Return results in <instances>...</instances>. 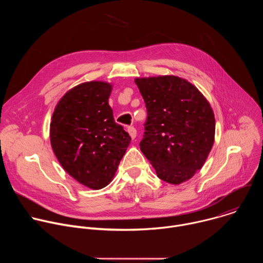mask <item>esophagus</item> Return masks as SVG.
Returning <instances> with one entry per match:
<instances>
[{
  "label": "esophagus",
  "mask_w": 263,
  "mask_h": 263,
  "mask_svg": "<svg viewBox=\"0 0 263 263\" xmlns=\"http://www.w3.org/2000/svg\"><path fill=\"white\" fill-rule=\"evenodd\" d=\"M128 132H129L130 136L132 137V139H134V138L136 137V129H135L133 126L128 127Z\"/></svg>",
  "instance_id": "34e87169"
}]
</instances>
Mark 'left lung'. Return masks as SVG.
<instances>
[{
    "label": "left lung",
    "mask_w": 263,
    "mask_h": 263,
    "mask_svg": "<svg viewBox=\"0 0 263 263\" xmlns=\"http://www.w3.org/2000/svg\"><path fill=\"white\" fill-rule=\"evenodd\" d=\"M147 118L140 149L158 178L180 184L205 163L214 142L213 110L201 91L177 76L136 78Z\"/></svg>",
    "instance_id": "1"
}]
</instances>
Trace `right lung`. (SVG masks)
<instances>
[{
    "mask_svg": "<svg viewBox=\"0 0 263 263\" xmlns=\"http://www.w3.org/2000/svg\"><path fill=\"white\" fill-rule=\"evenodd\" d=\"M111 90L103 81L74 86L56 105L50 125L51 145L61 166L91 190L112 181L131 141L115 122L108 104Z\"/></svg>",
    "mask_w": 263,
    "mask_h": 263,
    "instance_id": "right-lung-1",
    "label": "right lung"
}]
</instances>
